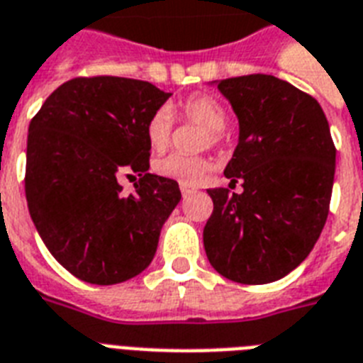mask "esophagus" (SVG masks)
Returning a JSON list of instances; mask_svg holds the SVG:
<instances>
[{"label": "esophagus", "mask_w": 363, "mask_h": 363, "mask_svg": "<svg viewBox=\"0 0 363 363\" xmlns=\"http://www.w3.org/2000/svg\"><path fill=\"white\" fill-rule=\"evenodd\" d=\"M181 191H182V197H190L191 194H196V188L186 186V184H181Z\"/></svg>", "instance_id": "34e87169"}]
</instances>
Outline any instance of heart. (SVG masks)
<instances>
[{
  "label": "heart",
  "instance_id": "b5f03b06",
  "mask_svg": "<svg viewBox=\"0 0 363 363\" xmlns=\"http://www.w3.org/2000/svg\"><path fill=\"white\" fill-rule=\"evenodd\" d=\"M181 113L188 121H194L196 125L207 130V140L203 145H216L222 140V130L228 125V111L216 99L208 95L190 96L179 106ZM147 141L156 151H160L167 145L169 134H172V115L167 110H158L152 113V117L147 123ZM211 162L207 158H191V156L182 155H167L164 158H158L155 162V172L160 177L172 179L179 184L186 186H197L201 184L203 179L211 172Z\"/></svg>",
  "mask_w": 363,
  "mask_h": 363
}]
</instances>
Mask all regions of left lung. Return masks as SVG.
<instances>
[{
    "instance_id": "8db88e82",
    "label": "left lung",
    "mask_w": 363,
    "mask_h": 363,
    "mask_svg": "<svg viewBox=\"0 0 363 363\" xmlns=\"http://www.w3.org/2000/svg\"><path fill=\"white\" fill-rule=\"evenodd\" d=\"M212 84L238 119L223 175L244 190H207L214 211L203 229L205 252L223 278L270 284L308 257L328 218L335 173L328 121L313 96L276 76Z\"/></svg>"
}]
</instances>
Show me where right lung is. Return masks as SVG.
<instances>
[{
    "label": "right lung",
    "mask_w": 363,
    "mask_h": 363,
    "mask_svg": "<svg viewBox=\"0 0 363 363\" xmlns=\"http://www.w3.org/2000/svg\"><path fill=\"white\" fill-rule=\"evenodd\" d=\"M169 96L141 79L74 78L29 125V214L57 263L87 284L143 272L181 201L177 181L149 173L147 123ZM128 171L140 177L134 194L118 184Z\"/></svg>",
    "instance_id": "add662e5"
}]
</instances>
